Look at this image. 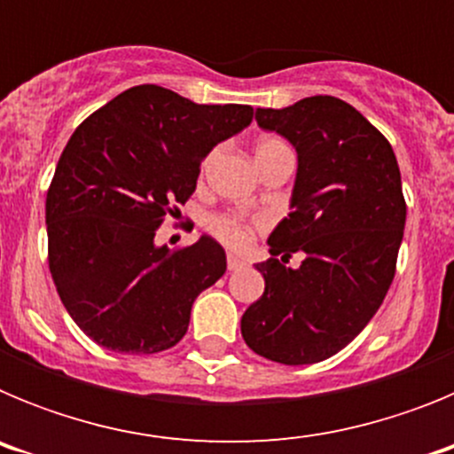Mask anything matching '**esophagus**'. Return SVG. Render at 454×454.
Instances as JSON below:
<instances>
[{"instance_id": "34e87169", "label": "esophagus", "mask_w": 454, "mask_h": 454, "mask_svg": "<svg viewBox=\"0 0 454 454\" xmlns=\"http://www.w3.org/2000/svg\"><path fill=\"white\" fill-rule=\"evenodd\" d=\"M243 266H246V262H243L240 256L227 254V268H230V270H239V268H243Z\"/></svg>"}]
</instances>
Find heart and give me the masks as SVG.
Listing matches in <instances>:
<instances>
[{
  "instance_id": "1",
  "label": "heart",
  "mask_w": 454,
  "mask_h": 454,
  "mask_svg": "<svg viewBox=\"0 0 454 454\" xmlns=\"http://www.w3.org/2000/svg\"><path fill=\"white\" fill-rule=\"evenodd\" d=\"M275 145H282L279 138H263L256 145V154L263 150H270ZM259 223V220H256ZM252 220L243 218L239 214H218L214 218H208V231L218 240H223L224 246L234 247V250H246L252 243V234H254V224Z\"/></svg>"
}]
</instances>
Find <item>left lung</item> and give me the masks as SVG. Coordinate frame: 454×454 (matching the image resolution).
Returning <instances> with one entry per match:
<instances>
[{"instance_id":"1","label":"left lung","mask_w":454,"mask_h":454,"mask_svg":"<svg viewBox=\"0 0 454 454\" xmlns=\"http://www.w3.org/2000/svg\"><path fill=\"white\" fill-rule=\"evenodd\" d=\"M256 122L291 140L298 177L240 334L270 362H323L366 327L393 282L407 218L400 168L382 131L332 95L256 108ZM295 251L305 262L293 271L283 263Z\"/></svg>"}]
</instances>
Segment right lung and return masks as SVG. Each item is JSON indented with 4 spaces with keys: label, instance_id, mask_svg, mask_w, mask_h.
<instances>
[{
    "label": "right lung",
    "instance_id": "right-lung-1",
    "mask_svg": "<svg viewBox=\"0 0 454 454\" xmlns=\"http://www.w3.org/2000/svg\"><path fill=\"white\" fill-rule=\"evenodd\" d=\"M247 104H195L156 83L88 115L56 163L47 262L63 307L98 346L154 355L177 346L200 293L227 270L211 236L154 246L195 192L202 159L252 122Z\"/></svg>",
    "mask_w": 454,
    "mask_h": 454
}]
</instances>
